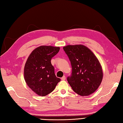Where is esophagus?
<instances>
[{"instance_id": "esophagus-1", "label": "esophagus", "mask_w": 123, "mask_h": 123, "mask_svg": "<svg viewBox=\"0 0 123 123\" xmlns=\"http://www.w3.org/2000/svg\"><path fill=\"white\" fill-rule=\"evenodd\" d=\"M61 79H62V80H65L66 79V77H65V76H62V77L61 78Z\"/></svg>"}]
</instances>
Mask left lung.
I'll list each match as a JSON object with an SVG mask.
<instances>
[{
	"label": "left lung",
	"mask_w": 123,
	"mask_h": 123,
	"mask_svg": "<svg viewBox=\"0 0 123 123\" xmlns=\"http://www.w3.org/2000/svg\"><path fill=\"white\" fill-rule=\"evenodd\" d=\"M63 49L72 65V74L67 80L73 91L82 96L93 93L103 79L102 68L98 59L83 45H68Z\"/></svg>",
	"instance_id": "8db88e82"
}]
</instances>
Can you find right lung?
Returning <instances> with one entry per match:
<instances>
[{
  "label": "right lung",
  "instance_id": "1",
  "mask_svg": "<svg viewBox=\"0 0 123 123\" xmlns=\"http://www.w3.org/2000/svg\"><path fill=\"white\" fill-rule=\"evenodd\" d=\"M60 50L59 47L42 45L34 49L25 62L24 78L30 88L39 96L51 92L61 79L55 74L51 60Z\"/></svg>",
  "mask_w": 123,
  "mask_h": 123
}]
</instances>
